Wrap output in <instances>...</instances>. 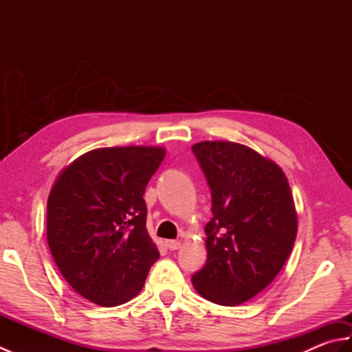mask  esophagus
I'll return each mask as SVG.
<instances>
[{"label":"esophagus","instance_id":"1","mask_svg":"<svg viewBox=\"0 0 352 352\" xmlns=\"http://www.w3.org/2000/svg\"><path fill=\"white\" fill-rule=\"evenodd\" d=\"M166 246L170 251H175V250L182 248V242L180 241H166Z\"/></svg>","mask_w":352,"mask_h":352}]
</instances>
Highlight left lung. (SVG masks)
Listing matches in <instances>:
<instances>
[{
  "mask_svg": "<svg viewBox=\"0 0 352 352\" xmlns=\"http://www.w3.org/2000/svg\"><path fill=\"white\" fill-rule=\"evenodd\" d=\"M212 190L207 261L192 276L198 294L221 305L258 295L294 248L298 214L287 177L274 160L242 144L204 140L192 146Z\"/></svg>",
  "mask_w": 352,
  "mask_h": 352,
  "instance_id": "obj_1",
  "label": "left lung"
}]
</instances>
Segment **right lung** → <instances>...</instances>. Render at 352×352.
Listing matches in <instances>:
<instances>
[{"label":"right lung","mask_w":352,"mask_h":352,"mask_svg":"<svg viewBox=\"0 0 352 352\" xmlns=\"http://www.w3.org/2000/svg\"><path fill=\"white\" fill-rule=\"evenodd\" d=\"M164 155L162 146L96 148L65 166L52 184L50 251L69 286L94 304L133 300L160 256L142 197Z\"/></svg>","instance_id":"obj_1"}]
</instances>
